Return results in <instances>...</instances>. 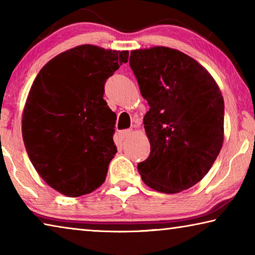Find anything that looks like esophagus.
<instances>
[{
  "label": "esophagus",
  "mask_w": 255,
  "mask_h": 255,
  "mask_svg": "<svg viewBox=\"0 0 255 255\" xmlns=\"http://www.w3.org/2000/svg\"><path fill=\"white\" fill-rule=\"evenodd\" d=\"M130 132H131V130L130 129H126V130H120L119 132H118V137H119V140H125L126 139V138L130 135Z\"/></svg>",
  "instance_id": "34e87169"
}]
</instances>
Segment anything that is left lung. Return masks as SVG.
I'll use <instances>...</instances> for the list:
<instances>
[{"mask_svg":"<svg viewBox=\"0 0 255 255\" xmlns=\"http://www.w3.org/2000/svg\"><path fill=\"white\" fill-rule=\"evenodd\" d=\"M129 64L149 106L143 123L150 153L137 165L141 180L163 193L191 188L223 146L219 86L197 60L169 47L131 50Z\"/></svg>","mask_w":255,"mask_h":255,"instance_id":"1","label":"left lung"}]
</instances>
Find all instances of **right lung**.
I'll return each mask as SVG.
<instances>
[{
	"mask_svg": "<svg viewBox=\"0 0 255 255\" xmlns=\"http://www.w3.org/2000/svg\"><path fill=\"white\" fill-rule=\"evenodd\" d=\"M128 56L81 45L50 59L33 81L22 114L23 143L38 174L62 195H88L105 182L117 153V116L103 100L105 83Z\"/></svg>",
	"mask_w": 255,
	"mask_h": 255,
	"instance_id": "obj_1",
	"label": "right lung"
}]
</instances>
